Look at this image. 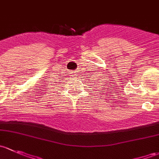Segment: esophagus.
Segmentation results:
<instances>
[{
	"label": "esophagus",
	"mask_w": 159,
	"mask_h": 159,
	"mask_svg": "<svg viewBox=\"0 0 159 159\" xmlns=\"http://www.w3.org/2000/svg\"><path fill=\"white\" fill-rule=\"evenodd\" d=\"M76 76H77V75H76Z\"/></svg>",
	"instance_id": "1"
}]
</instances>
